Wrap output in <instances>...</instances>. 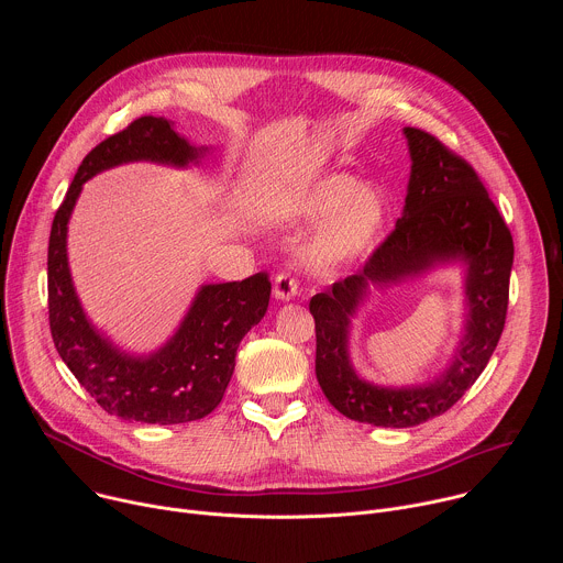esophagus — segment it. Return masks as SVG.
I'll return each mask as SVG.
<instances>
[{
  "label": "esophagus",
  "mask_w": 563,
  "mask_h": 563,
  "mask_svg": "<svg viewBox=\"0 0 563 563\" xmlns=\"http://www.w3.org/2000/svg\"><path fill=\"white\" fill-rule=\"evenodd\" d=\"M296 294H298V283H296V278H294L289 272L276 274V280H274V296H276L278 300H291Z\"/></svg>",
  "instance_id": "obj_1"
}]
</instances>
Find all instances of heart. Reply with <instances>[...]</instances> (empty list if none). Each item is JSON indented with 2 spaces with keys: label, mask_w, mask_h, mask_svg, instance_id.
Returning <instances> with one entry per match:
<instances>
[{
  "label": "heart",
  "mask_w": 563,
  "mask_h": 563,
  "mask_svg": "<svg viewBox=\"0 0 563 563\" xmlns=\"http://www.w3.org/2000/svg\"><path fill=\"white\" fill-rule=\"evenodd\" d=\"M298 211L305 220L321 218L300 247L302 263L318 274H330L356 263L376 245L389 202L374 183L356 185L354 176L330 174L309 185Z\"/></svg>",
  "instance_id": "heart-1"
}]
</instances>
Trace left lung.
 <instances>
[{
  "label": "left lung",
  "instance_id": "1",
  "mask_svg": "<svg viewBox=\"0 0 563 563\" xmlns=\"http://www.w3.org/2000/svg\"><path fill=\"white\" fill-rule=\"evenodd\" d=\"M412 172L404 216L356 276L316 294V378L330 404L358 423L412 428L448 412L486 369L506 325L515 245L484 183L432 133L406 126ZM466 263V334L451 367L432 384L385 388L361 379L349 361V323L366 285Z\"/></svg>",
  "mask_w": 563,
  "mask_h": 563
}]
</instances>
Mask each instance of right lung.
Instances as JSON below:
<instances>
[{
  "instance_id": "1",
  "label": "right lung",
  "mask_w": 563,
  "mask_h": 563,
  "mask_svg": "<svg viewBox=\"0 0 563 563\" xmlns=\"http://www.w3.org/2000/svg\"><path fill=\"white\" fill-rule=\"evenodd\" d=\"M207 153L189 144L169 120L144 115L102 140L79 165L48 238V323L57 354L98 406L124 421L176 426L218 408L235 367L243 336L267 311L272 283L265 272L240 283L202 285L178 332L148 356H129L91 323L75 294L66 231L82 185L118 165L148 163L187 167Z\"/></svg>"
}]
</instances>
